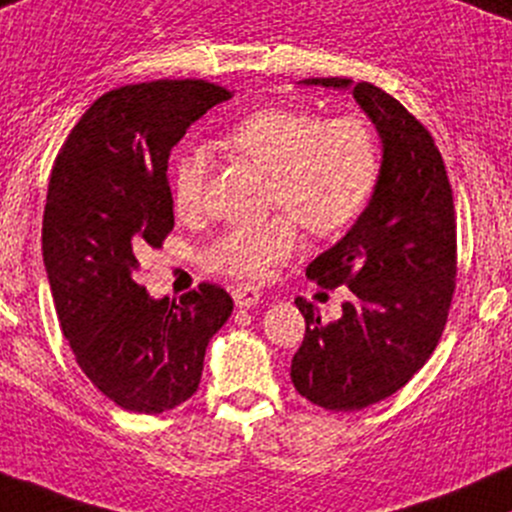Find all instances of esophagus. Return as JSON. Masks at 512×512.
<instances>
[{"mask_svg":"<svg viewBox=\"0 0 512 512\" xmlns=\"http://www.w3.org/2000/svg\"><path fill=\"white\" fill-rule=\"evenodd\" d=\"M233 299L240 308H252V306H257V303H260L262 291L257 289L255 284H238L233 289Z\"/></svg>","mask_w":512,"mask_h":512,"instance_id":"1","label":"esophagus"}]
</instances>
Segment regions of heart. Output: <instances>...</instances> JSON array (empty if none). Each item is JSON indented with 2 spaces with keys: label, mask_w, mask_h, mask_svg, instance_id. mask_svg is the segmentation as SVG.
<instances>
[{
  "label": "heart",
  "mask_w": 512,
  "mask_h": 512,
  "mask_svg": "<svg viewBox=\"0 0 512 512\" xmlns=\"http://www.w3.org/2000/svg\"><path fill=\"white\" fill-rule=\"evenodd\" d=\"M230 150L269 172V209H286L311 233H333L352 221L372 194L379 157L372 131L357 116L318 121L296 109H260L228 131ZM209 155L194 148L172 165L174 206L192 216L204 201ZM299 247V230L286 216L262 226L230 228L206 247L213 272L265 279Z\"/></svg>",
  "instance_id": "b5f03b06"
}]
</instances>
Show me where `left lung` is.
<instances>
[{"instance_id":"obj_1","label":"left lung","mask_w":512,"mask_h":512,"mask_svg":"<svg viewBox=\"0 0 512 512\" xmlns=\"http://www.w3.org/2000/svg\"><path fill=\"white\" fill-rule=\"evenodd\" d=\"M301 84L350 89L381 143L364 211L306 267L325 289L350 286L352 299L338 320L320 323L316 306L299 296L306 335L291 359L303 398L325 411H362L401 389L445 330L457 277L452 187L435 140L391 94L342 77Z\"/></svg>"}]
</instances>
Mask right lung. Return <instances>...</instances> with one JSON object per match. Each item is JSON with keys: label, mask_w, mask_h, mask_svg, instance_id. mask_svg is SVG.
<instances>
[{"label": "right lung", "mask_w": 512, "mask_h": 512, "mask_svg": "<svg viewBox=\"0 0 512 512\" xmlns=\"http://www.w3.org/2000/svg\"><path fill=\"white\" fill-rule=\"evenodd\" d=\"M228 99L204 80L114 89L72 128L50 174L43 262L63 335L89 381L131 413H165L192 398L209 340L233 313L216 284L174 303L136 282L138 257L174 226L172 148Z\"/></svg>", "instance_id": "right-lung-1"}]
</instances>
